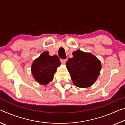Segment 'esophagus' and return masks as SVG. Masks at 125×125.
I'll return each mask as SVG.
<instances>
[{
    "mask_svg": "<svg viewBox=\"0 0 125 125\" xmlns=\"http://www.w3.org/2000/svg\"><path fill=\"white\" fill-rule=\"evenodd\" d=\"M66 60H63V59H61V62L62 63V64H65V62H66Z\"/></svg>",
    "mask_w": 125,
    "mask_h": 125,
    "instance_id": "esophagus-1",
    "label": "esophagus"
}]
</instances>
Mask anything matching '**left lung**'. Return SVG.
<instances>
[{
    "label": "left lung",
    "instance_id": "1",
    "mask_svg": "<svg viewBox=\"0 0 125 125\" xmlns=\"http://www.w3.org/2000/svg\"><path fill=\"white\" fill-rule=\"evenodd\" d=\"M72 54L73 57L68 60L66 66L73 84L83 88L92 86L100 74V60L90 53L79 50L74 51Z\"/></svg>",
    "mask_w": 125,
    "mask_h": 125
}]
</instances>
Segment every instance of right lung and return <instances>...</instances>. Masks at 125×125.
Wrapping results in <instances>:
<instances>
[{
	"instance_id": "right-lung-1",
	"label": "right lung",
	"mask_w": 125,
	"mask_h": 125,
	"mask_svg": "<svg viewBox=\"0 0 125 125\" xmlns=\"http://www.w3.org/2000/svg\"><path fill=\"white\" fill-rule=\"evenodd\" d=\"M60 64L57 56H51L49 52L45 51L33 61L31 71L33 78L38 83L46 85L53 79L57 68Z\"/></svg>"
}]
</instances>
